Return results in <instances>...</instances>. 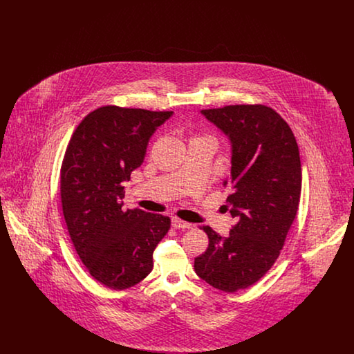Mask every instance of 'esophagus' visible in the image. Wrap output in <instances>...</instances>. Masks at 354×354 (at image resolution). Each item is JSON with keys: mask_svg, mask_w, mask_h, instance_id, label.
Instances as JSON below:
<instances>
[{"mask_svg": "<svg viewBox=\"0 0 354 354\" xmlns=\"http://www.w3.org/2000/svg\"><path fill=\"white\" fill-rule=\"evenodd\" d=\"M172 223V227L176 228V230H187V228H191V224L189 223H185L183 220L178 219V218H174L171 220Z\"/></svg>", "mask_w": 354, "mask_h": 354, "instance_id": "1", "label": "esophagus"}]
</instances>
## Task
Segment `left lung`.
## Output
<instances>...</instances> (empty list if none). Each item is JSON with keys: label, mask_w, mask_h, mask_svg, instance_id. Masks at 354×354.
<instances>
[{"label": "left lung", "mask_w": 354, "mask_h": 354, "mask_svg": "<svg viewBox=\"0 0 354 354\" xmlns=\"http://www.w3.org/2000/svg\"><path fill=\"white\" fill-rule=\"evenodd\" d=\"M202 114L232 146L227 208L236 223L228 237L203 227L209 244L194 268L209 286L232 293L259 281L280 254L300 203V153L290 127L268 106L232 104Z\"/></svg>", "instance_id": "obj_1"}]
</instances>
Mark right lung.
Instances as JSON below:
<instances>
[{
	"instance_id": "obj_1",
	"label": "right lung",
	"mask_w": 354,
	"mask_h": 354,
	"mask_svg": "<svg viewBox=\"0 0 354 354\" xmlns=\"http://www.w3.org/2000/svg\"><path fill=\"white\" fill-rule=\"evenodd\" d=\"M172 111L103 106L78 124L61 167L68 235L88 273L122 290L152 270V253L169 232L167 216L123 209L124 182L146 156L155 130Z\"/></svg>"
}]
</instances>
